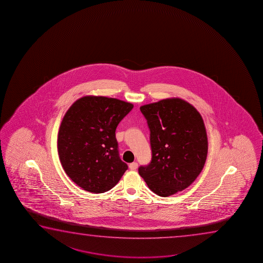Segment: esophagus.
<instances>
[{
  "label": "esophagus",
  "instance_id": "1",
  "mask_svg": "<svg viewBox=\"0 0 263 263\" xmlns=\"http://www.w3.org/2000/svg\"><path fill=\"white\" fill-rule=\"evenodd\" d=\"M137 167H138V164H137V162H132V163H130L129 164V169L132 170V171H135V170H137Z\"/></svg>",
  "mask_w": 263,
  "mask_h": 263
}]
</instances>
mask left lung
<instances>
[{
    "label": "left lung",
    "instance_id": "8db88e82",
    "mask_svg": "<svg viewBox=\"0 0 263 263\" xmlns=\"http://www.w3.org/2000/svg\"><path fill=\"white\" fill-rule=\"evenodd\" d=\"M150 130L151 162L138 173L155 194L168 197L189 187L208 155L205 125L198 110L181 99H166L140 108Z\"/></svg>",
    "mask_w": 263,
    "mask_h": 263
}]
</instances>
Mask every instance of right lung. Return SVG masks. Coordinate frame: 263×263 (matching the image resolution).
Segmentation results:
<instances>
[{"mask_svg":"<svg viewBox=\"0 0 263 263\" xmlns=\"http://www.w3.org/2000/svg\"><path fill=\"white\" fill-rule=\"evenodd\" d=\"M133 107L114 98L85 96L65 113L58 155L65 173L84 191L111 190L128 168L119 157L116 128Z\"/></svg>","mask_w":263,"mask_h":263,"instance_id":"right-lung-1","label":"right lung"}]
</instances>
